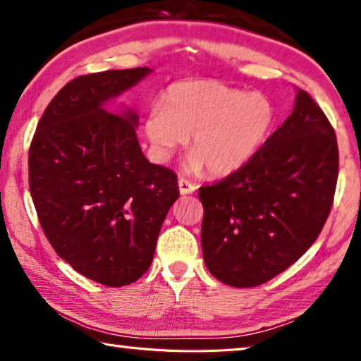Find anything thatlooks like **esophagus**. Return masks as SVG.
<instances>
[{
	"mask_svg": "<svg viewBox=\"0 0 361 361\" xmlns=\"http://www.w3.org/2000/svg\"><path fill=\"white\" fill-rule=\"evenodd\" d=\"M178 188H180V192L185 195V194H192L194 191H195V186L194 183H191V181H188L186 178H180L178 180Z\"/></svg>",
	"mask_w": 361,
	"mask_h": 361,
	"instance_id": "34e87169",
	"label": "esophagus"
}]
</instances>
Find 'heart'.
I'll return each mask as SVG.
<instances>
[{"label": "heart", "instance_id": "1", "mask_svg": "<svg viewBox=\"0 0 361 361\" xmlns=\"http://www.w3.org/2000/svg\"><path fill=\"white\" fill-rule=\"evenodd\" d=\"M276 108L262 94H243L213 79L170 84L145 119L156 156L167 161L189 138L188 167L205 166L210 175H228L252 159L271 133Z\"/></svg>", "mask_w": 361, "mask_h": 361}]
</instances>
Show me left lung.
<instances>
[{
  "label": "left lung",
  "mask_w": 361,
  "mask_h": 361,
  "mask_svg": "<svg viewBox=\"0 0 361 361\" xmlns=\"http://www.w3.org/2000/svg\"><path fill=\"white\" fill-rule=\"evenodd\" d=\"M339 151L305 90L245 166L199 188L202 253L213 277L250 288L279 276L317 240L331 212Z\"/></svg>",
  "instance_id": "obj_1"
}]
</instances>
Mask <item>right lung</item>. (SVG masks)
<instances>
[{
	"instance_id": "add662e5",
	"label": "right lung",
	"mask_w": 361,
	"mask_h": 361,
	"mask_svg": "<svg viewBox=\"0 0 361 361\" xmlns=\"http://www.w3.org/2000/svg\"><path fill=\"white\" fill-rule=\"evenodd\" d=\"M149 71L71 79L42 113L28 151L30 192L47 240L75 271L116 288L148 271L180 195L173 170L143 156L137 114L103 109Z\"/></svg>"
}]
</instances>
